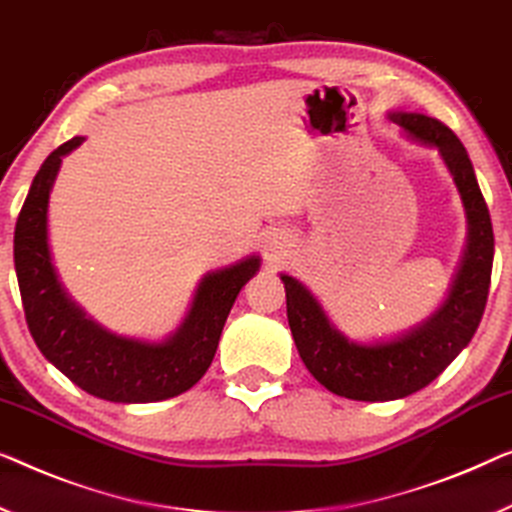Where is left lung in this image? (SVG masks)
I'll use <instances>...</instances> for the list:
<instances>
[{"label": "left lung", "mask_w": 512, "mask_h": 512, "mask_svg": "<svg viewBox=\"0 0 512 512\" xmlns=\"http://www.w3.org/2000/svg\"><path fill=\"white\" fill-rule=\"evenodd\" d=\"M388 117L409 137L439 149L467 211V250L448 299L432 317L400 338L361 345L335 329L322 305L299 280L285 273L280 276L285 282L289 329L305 368L331 393L363 402L407 398L453 363L483 319L494 259L490 211L464 144L446 124L425 114L391 112Z\"/></svg>", "instance_id": "8db88e82"}]
</instances>
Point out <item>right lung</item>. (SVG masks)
<instances>
[{
    "instance_id": "right-lung-1",
    "label": "right lung",
    "mask_w": 512,
    "mask_h": 512,
    "mask_svg": "<svg viewBox=\"0 0 512 512\" xmlns=\"http://www.w3.org/2000/svg\"><path fill=\"white\" fill-rule=\"evenodd\" d=\"M82 140L73 137L45 158L15 223L13 259L29 333L41 354L89 395L121 404L174 398L209 370L236 294L259 271V257L250 255L207 273L183 324L163 342L124 338L103 329L64 292L48 246L52 183L61 158Z\"/></svg>"
}]
</instances>
